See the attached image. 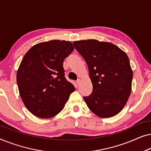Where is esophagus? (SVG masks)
Returning <instances> with one entry per match:
<instances>
[{
    "instance_id": "obj_1",
    "label": "esophagus",
    "mask_w": 151,
    "mask_h": 151,
    "mask_svg": "<svg viewBox=\"0 0 151 151\" xmlns=\"http://www.w3.org/2000/svg\"><path fill=\"white\" fill-rule=\"evenodd\" d=\"M76 82H77V84L78 85H79V84H80V82H81V80L80 79H78L77 81H76Z\"/></svg>"
}]
</instances>
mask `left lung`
<instances>
[{"label": "left lung", "mask_w": 151, "mask_h": 151, "mask_svg": "<svg viewBox=\"0 0 151 151\" xmlns=\"http://www.w3.org/2000/svg\"><path fill=\"white\" fill-rule=\"evenodd\" d=\"M87 64L93 91L84 97L88 109L102 118L117 115L131 93L133 71L129 57L114 44L97 40L73 42Z\"/></svg>", "instance_id": "left-lung-1"}]
</instances>
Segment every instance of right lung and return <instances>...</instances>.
<instances>
[{
    "label": "right lung",
    "instance_id": "obj_1",
    "mask_svg": "<svg viewBox=\"0 0 151 151\" xmlns=\"http://www.w3.org/2000/svg\"><path fill=\"white\" fill-rule=\"evenodd\" d=\"M69 41L54 40L33 46L22 58L16 80L27 109L40 118L63 110L75 87L65 77L63 62L73 51Z\"/></svg>",
    "mask_w": 151,
    "mask_h": 151
}]
</instances>
